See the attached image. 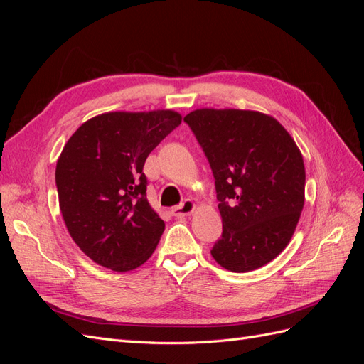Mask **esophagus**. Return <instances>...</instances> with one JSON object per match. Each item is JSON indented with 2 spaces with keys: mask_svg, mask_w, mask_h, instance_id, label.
Masks as SVG:
<instances>
[{
  "mask_svg": "<svg viewBox=\"0 0 364 364\" xmlns=\"http://www.w3.org/2000/svg\"><path fill=\"white\" fill-rule=\"evenodd\" d=\"M194 209H196V203H194L193 200H188V199H186V200H185L183 203H181L179 206L173 208V209H171V214H173L174 217L181 218V217H186V215L193 214V213H194Z\"/></svg>",
  "mask_w": 364,
  "mask_h": 364,
  "instance_id": "esophagus-1",
  "label": "esophagus"
}]
</instances>
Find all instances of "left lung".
<instances>
[{"label":"left lung","instance_id":"obj_1","mask_svg":"<svg viewBox=\"0 0 364 364\" xmlns=\"http://www.w3.org/2000/svg\"><path fill=\"white\" fill-rule=\"evenodd\" d=\"M211 165L223 234L211 255L226 270L266 266L287 247L305 202L299 147L277 118L196 109L183 118Z\"/></svg>","mask_w":364,"mask_h":364}]
</instances>
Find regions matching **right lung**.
<instances>
[{"instance_id":"1","label":"right lung","mask_w":364,"mask_h":364,"mask_svg":"<svg viewBox=\"0 0 364 364\" xmlns=\"http://www.w3.org/2000/svg\"><path fill=\"white\" fill-rule=\"evenodd\" d=\"M182 121L179 112H106L77 129L56 165L59 206L74 243L114 272L142 266L165 229L147 200L150 151Z\"/></svg>"}]
</instances>
